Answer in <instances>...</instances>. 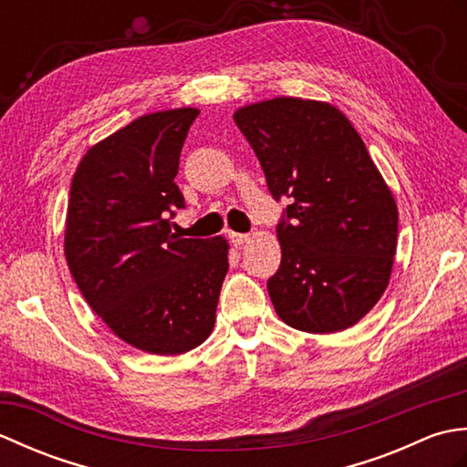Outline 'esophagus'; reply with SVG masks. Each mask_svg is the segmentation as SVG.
I'll use <instances>...</instances> for the list:
<instances>
[{
	"instance_id": "1",
	"label": "esophagus",
	"mask_w": 467,
	"mask_h": 467,
	"mask_svg": "<svg viewBox=\"0 0 467 467\" xmlns=\"http://www.w3.org/2000/svg\"><path fill=\"white\" fill-rule=\"evenodd\" d=\"M228 239H231V243H233L234 246H239V249H241L243 244L251 243L253 236H251V234H241V233H228Z\"/></svg>"
}]
</instances>
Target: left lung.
<instances>
[{
	"mask_svg": "<svg viewBox=\"0 0 467 467\" xmlns=\"http://www.w3.org/2000/svg\"><path fill=\"white\" fill-rule=\"evenodd\" d=\"M271 194L281 266L266 283L276 315L305 333L345 331L381 299L398 251V204L339 108L279 96L233 114Z\"/></svg>",
	"mask_w": 467,
	"mask_h": 467,
	"instance_id": "1",
	"label": "left lung"
}]
</instances>
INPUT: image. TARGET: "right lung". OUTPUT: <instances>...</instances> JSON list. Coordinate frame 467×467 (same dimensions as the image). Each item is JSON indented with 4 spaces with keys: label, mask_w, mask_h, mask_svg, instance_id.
I'll list each match as a JSON object with an SVG mask.
<instances>
[{
    "label": "right lung",
    "mask_w": 467,
    "mask_h": 467,
    "mask_svg": "<svg viewBox=\"0 0 467 467\" xmlns=\"http://www.w3.org/2000/svg\"><path fill=\"white\" fill-rule=\"evenodd\" d=\"M198 108L136 118L94 144L76 168L64 253L92 311L128 345L181 355L213 333L228 241L181 239L174 176Z\"/></svg>",
    "instance_id": "right-lung-1"
}]
</instances>
